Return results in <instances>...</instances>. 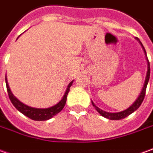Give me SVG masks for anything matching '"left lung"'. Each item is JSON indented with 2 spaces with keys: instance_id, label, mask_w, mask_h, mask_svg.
Segmentation results:
<instances>
[{
  "instance_id": "left-lung-1",
  "label": "left lung",
  "mask_w": 153,
  "mask_h": 153,
  "mask_svg": "<svg viewBox=\"0 0 153 153\" xmlns=\"http://www.w3.org/2000/svg\"><path fill=\"white\" fill-rule=\"evenodd\" d=\"M142 44V43H141ZM142 48H143V49H144V52H145V54H146V50H145V48H144V47L142 44ZM146 59H147V72H146V79H145V83H144V85H143V88H142V92H141V94L140 95L138 96V98L137 99V100L133 103V105H131V106L129 107L128 109H126V110H125L121 112H118V113H110V112H106V111H104L102 110H100V108L96 106L95 105H94V103L92 102V105H93V106L96 109V111L101 115L104 117H105V118H108V119H110V120H121V119H124L126 118V116H130L131 113H133L135 111H137L138 108L140 107V105H142V101H143V100H144V97H145V94H146V86H147V84H148V81H149V78H150V63H149V61H148V59H147V57H146Z\"/></svg>"
}]
</instances>
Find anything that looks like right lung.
Listing matches in <instances>:
<instances>
[{
	"mask_svg": "<svg viewBox=\"0 0 153 153\" xmlns=\"http://www.w3.org/2000/svg\"><path fill=\"white\" fill-rule=\"evenodd\" d=\"M72 82L69 83V85H68V88L66 90V92L63 95V99L59 101L57 105H55L54 106H52L50 108H47V109H37V108H33V107L27 106L24 105L23 103L20 102L16 98L15 96L13 95V94L11 93L10 87L8 85L7 83V76H6V84H7V90L9 98L11 100V103L20 112H22L23 115L29 117L30 119L34 120H47L48 119H51L53 116H54L55 115H57L58 113L61 111L63 110V108L66 104V100H67V95H68V92H69V88L72 85Z\"/></svg>",
	"mask_w": 153,
	"mask_h": 153,
	"instance_id": "right-lung-1",
	"label": "right lung"
}]
</instances>
